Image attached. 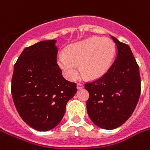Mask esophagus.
I'll return each instance as SVG.
<instances>
[{
    "mask_svg": "<svg viewBox=\"0 0 150 150\" xmlns=\"http://www.w3.org/2000/svg\"><path fill=\"white\" fill-rule=\"evenodd\" d=\"M83 87H84V85L82 84V83H78L77 84V89H82Z\"/></svg>",
    "mask_w": 150,
    "mask_h": 150,
    "instance_id": "34e87169",
    "label": "esophagus"
}]
</instances>
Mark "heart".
Here are the masks:
<instances>
[{
    "mask_svg": "<svg viewBox=\"0 0 150 150\" xmlns=\"http://www.w3.org/2000/svg\"><path fill=\"white\" fill-rule=\"evenodd\" d=\"M64 52L59 54L57 61L67 79L75 80L78 77L79 63L84 75L96 79L104 75L111 65L115 47L110 39L93 36L71 44Z\"/></svg>",
    "mask_w": 150,
    "mask_h": 150,
    "instance_id": "b5f03b06",
    "label": "heart"
}]
</instances>
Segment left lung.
Returning <instances> with one entry per match:
<instances>
[{
  "instance_id": "obj_1",
  "label": "left lung",
  "mask_w": 150,
  "mask_h": 150,
  "mask_svg": "<svg viewBox=\"0 0 150 150\" xmlns=\"http://www.w3.org/2000/svg\"><path fill=\"white\" fill-rule=\"evenodd\" d=\"M111 38L117 50L115 61L102 77L85 84L89 118L107 130L118 128L130 117L141 93L139 68L129 46Z\"/></svg>"
}]
</instances>
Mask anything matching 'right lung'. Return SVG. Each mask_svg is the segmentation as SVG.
Listing matches in <instances>:
<instances>
[{
    "label": "right lung",
    "instance_id": "1",
    "mask_svg": "<svg viewBox=\"0 0 150 150\" xmlns=\"http://www.w3.org/2000/svg\"><path fill=\"white\" fill-rule=\"evenodd\" d=\"M56 42L41 41L25 47L14 66L13 101L22 120L37 131L55 128L77 92L76 83L66 80L57 64Z\"/></svg>",
    "mask_w": 150,
    "mask_h": 150
}]
</instances>
